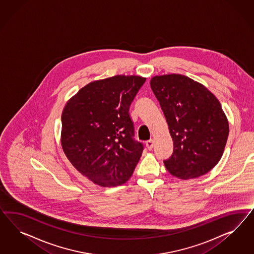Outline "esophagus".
I'll return each mask as SVG.
<instances>
[{
	"instance_id": "1",
	"label": "esophagus",
	"mask_w": 254,
	"mask_h": 254,
	"mask_svg": "<svg viewBox=\"0 0 254 254\" xmlns=\"http://www.w3.org/2000/svg\"><path fill=\"white\" fill-rule=\"evenodd\" d=\"M146 147L148 148V150H152L153 149V147H154V139L153 138L147 140Z\"/></svg>"
}]
</instances>
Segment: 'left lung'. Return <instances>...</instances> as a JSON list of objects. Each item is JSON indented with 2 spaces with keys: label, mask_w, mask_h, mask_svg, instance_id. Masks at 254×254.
<instances>
[{
  "label": "left lung",
  "mask_w": 254,
  "mask_h": 254,
  "mask_svg": "<svg viewBox=\"0 0 254 254\" xmlns=\"http://www.w3.org/2000/svg\"><path fill=\"white\" fill-rule=\"evenodd\" d=\"M169 126L173 153L164 160L180 179L199 177L220 161L229 125L220 101L207 87L182 74L154 76L150 82Z\"/></svg>",
  "instance_id": "8db88e82"
}]
</instances>
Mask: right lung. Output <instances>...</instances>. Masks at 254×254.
Instances as JSON below:
<instances>
[{"label": "right lung", "instance_id": "right-lung-1", "mask_svg": "<svg viewBox=\"0 0 254 254\" xmlns=\"http://www.w3.org/2000/svg\"><path fill=\"white\" fill-rule=\"evenodd\" d=\"M145 81L136 75L94 81L63 109L62 149L71 165L95 185H123L138 164L143 144L133 138L129 107Z\"/></svg>", "mask_w": 254, "mask_h": 254}]
</instances>
